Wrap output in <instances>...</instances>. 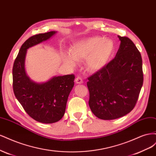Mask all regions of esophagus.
<instances>
[{
  "instance_id": "esophagus-1",
  "label": "esophagus",
  "mask_w": 156,
  "mask_h": 156,
  "mask_svg": "<svg viewBox=\"0 0 156 156\" xmlns=\"http://www.w3.org/2000/svg\"><path fill=\"white\" fill-rule=\"evenodd\" d=\"M75 82H76L77 84H82V83H83V79L81 77H77L76 79H75Z\"/></svg>"
}]
</instances>
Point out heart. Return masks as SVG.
I'll return each instance as SVG.
<instances>
[{"mask_svg": "<svg viewBox=\"0 0 156 156\" xmlns=\"http://www.w3.org/2000/svg\"><path fill=\"white\" fill-rule=\"evenodd\" d=\"M114 44L109 39L96 36L79 40L70 49V54L64 53V62L75 66L77 60H85V68L94 72L104 68L114 51Z\"/></svg>", "mask_w": 156, "mask_h": 156, "instance_id": "1", "label": "heart"}]
</instances>
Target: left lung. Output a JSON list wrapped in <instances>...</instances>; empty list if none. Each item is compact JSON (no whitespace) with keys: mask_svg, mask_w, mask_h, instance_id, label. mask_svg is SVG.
<instances>
[{"mask_svg":"<svg viewBox=\"0 0 156 156\" xmlns=\"http://www.w3.org/2000/svg\"><path fill=\"white\" fill-rule=\"evenodd\" d=\"M120 48L104 68L88 77V104L102 120H114L135 107L143 84V61L139 51L129 37L118 36Z\"/></svg>","mask_w":156,"mask_h":156,"instance_id":"8db88e82","label":"left lung"}]
</instances>
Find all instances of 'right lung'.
I'll return each mask as SVG.
<instances>
[{"label": "right lung", "mask_w": 156, "mask_h": 156, "mask_svg": "<svg viewBox=\"0 0 156 156\" xmlns=\"http://www.w3.org/2000/svg\"><path fill=\"white\" fill-rule=\"evenodd\" d=\"M56 32L32 36L22 45L14 61L13 90L17 100L32 119L44 124L55 123L63 117L69 94L74 86L73 74L54 77L44 83L31 81L25 70L27 50L49 39Z\"/></svg>", "instance_id": "add662e5"}]
</instances>
